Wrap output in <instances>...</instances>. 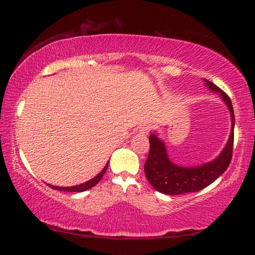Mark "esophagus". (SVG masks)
<instances>
[{
  "label": "esophagus",
  "instance_id": "obj_1",
  "mask_svg": "<svg viewBox=\"0 0 255 255\" xmlns=\"http://www.w3.org/2000/svg\"><path fill=\"white\" fill-rule=\"evenodd\" d=\"M151 128H152V127H151V124L143 123V124H141L140 127H139V132L142 133V134H148V133L151 131Z\"/></svg>",
  "mask_w": 255,
  "mask_h": 255
}]
</instances>
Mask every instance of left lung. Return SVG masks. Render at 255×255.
Returning <instances> with one entry per match:
<instances>
[{"instance_id": "obj_1", "label": "left lung", "mask_w": 255, "mask_h": 255, "mask_svg": "<svg viewBox=\"0 0 255 255\" xmlns=\"http://www.w3.org/2000/svg\"><path fill=\"white\" fill-rule=\"evenodd\" d=\"M208 87L214 92L221 93L223 101L225 102L231 113L232 132L224 150L218 157L206 164L198 167L185 168L173 164L168 158L166 146L157 135L149 136L150 151L148 159L144 163V173L148 181L159 193L167 195H181L194 193L206 188L215 181L227 167L230 166L233 153L234 143V111L231 98L226 93L218 88L215 84L205 80Z\"/></svg>"}]
</instances>
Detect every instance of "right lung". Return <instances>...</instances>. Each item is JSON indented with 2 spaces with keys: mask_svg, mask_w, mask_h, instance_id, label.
<instances>
[{
  "mask_svg": "<svg viewBox=\"0 0 255 255\" xmlns=\"http://www.w3.org/2000/svg\"><path fill=\"white\" fill-rule=\"evenodd\" d=\"M107 166H109V163L106 164L105 168L103 169V170L100 173H98V175L95 178H93V179H91L87 182H84V184H82V185L73 186V187H57V186H51V185H48V186L51 187L52 189H57V190H60V191H73V193H82V191L91 189L92 187L96 186L98 182H100V180L102 179L103 176H104V173L107 170Z\"/></svg>",
  "mask_w": 255,
  "mask_h": 255,
  "instance_id": "add662e5",
  "label": "right lung"
}]
</instances>
